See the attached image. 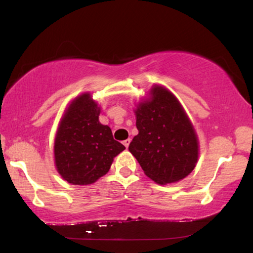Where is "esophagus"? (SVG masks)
I'll return each mask as SVG.
<instances>
[{
    "label": "esophagus",
    "instance_id": "1",
    "mask_svg": "<svg viewBox=\"0 0 253 253\" xmlns=\"http://www.w3.org/2000/svg\"><path fill=\"white\" fill-rule=\"evenodd\" d=\"M130 141H131L130 138H127V139L123 140V145H124V146H126V147L127 148V147H129V144H130Z\"/></svg>",
    "mask_w": 253,
    "mask_h": 253
}]
</instances>
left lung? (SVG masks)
Returning a JSON list of instances; mask_svg holds the SVG:
<instances>
[{"instance_id":"1","label":"left lung","mask_w":253,"mask_h":253,"mask_svg":"<svg viewBox=\"0 0 253 253\" xmlns=\"http://www.w3.org/2000/svg\"><path fill=\"white\" fill-rule=\"evenodd\" d=\"M151 95L136 109L138 134L129 151L154 182H177L193 170L198 160L195 129L168 89L155 86Z\"/></svg>"}]
</instances>
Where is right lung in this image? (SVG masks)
I'll list each match as a JSON object with an SVG mask.
<instances>
[{"label":"right lung","mask_w":253,"mask_h":253,"mask_svg":"<svg viewBox=\"0 0 253 253\" xmlns=\"http://www.w3.org/2000/svg\"><path fill=\"white\" fill-rule=\"evenodd\" d=\"M100 108L91 95L76 98L65 112L55 138V165L68 183L92 184L106 175L113 159L126 150L99 122Z\"/></svg>","instance_id":"1"}]
</instances>
